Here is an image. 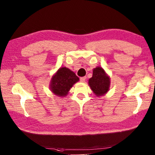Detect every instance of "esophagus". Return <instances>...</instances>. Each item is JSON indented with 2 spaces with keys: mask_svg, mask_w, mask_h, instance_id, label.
<instances>
[{
  "mask_svg": "<svg viewBox=\"0 0 155 155\" xmlns=\"http://www.w3.org/2000/svg\"><path fill=\"white\" fill-rule=\"evenodd\" d=\"M86 77H81L80 78V81L81 82H84L86 81Z\"/></svg>",
  "mask_w": 155,
  "mask_h": 155,
  "instance_id": "obj_1",
  "label": "esophagus"
}]
</instances>
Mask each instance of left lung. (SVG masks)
<instances>
[{
  "label": "left lung",
  "instance_id": "left-lung-1",
  "mask_svg": "<svg viewBox=\"0 0 155 155\" xmlns=\"http://www.w3.org/2000/svg\"><path fill=\"white\" fill-rule=\"evenodd\" d=\"M88 84L95 95L103 96L110 89V79L102 68L97 67L93 69V76L89 79Z\"/></svg>",
  "mask_w": 155,
  "mask_h": 155
}]
</instances>
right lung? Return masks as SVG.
<instances>
[{
	"mask_svg": "<svg viewBox=\"0 0 155 155\" xmlns=\"http://www.w3.org/2000/svg\"><path fill=\"white\" fill-rule=\"evenodd\" d=\"M79 78L69 69L60 68L53 75L50 83V89L53 94L59 97H65Z\"/></svg>",
	"mask_w": 155,
	"mask_h": 155,
	"instance_id": "1",
	"label": "right lung"
}]
</instances>
